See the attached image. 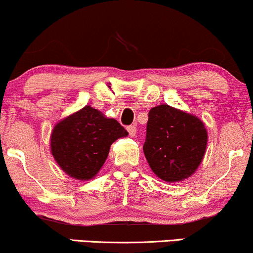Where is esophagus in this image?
<instances>
[{
	"mask_svg": "<svg viewBox=\"0 0 253 253\" xmlns=\"http://www.w3.org/2000/svg\"><path fill=\"white\" fill-rule=\"evenodd\" d=\"M127 132H128V134H129V136H135V134H136V127L134 126V125H130V126H128L127 127Z\"/></svg>",
	"mask_w": 253,
	"mask_h": 253,
	"instance_id": "esophagus-1",
	"label": "esophagus"
}]
</instances>
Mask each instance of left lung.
I'll use <instances>...</instances> for the list:
<instances>
[{
    "instance_id": "obj_1",
    "label": "left lung",
    "mask_w": 253,
    "mask_h": 253,
    "mask_svg": "<svg viewBox=\"0 0 253 253\" xmlns=\"http://www.w3.org/2000/svg\"><path fill=\"white\" fill-rule=\"evenodd\" d=\"M208 132L197 117L160 105L148 113L144 153L163 180L176 182L192 175L202 163Z\"/></svg>"
}]
</instances>
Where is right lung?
<instances>
[{
	"label": "right lung",
	"instance_id": "add662e5",
	"mask_svg": "<svg viewBox=\"0 0 253 253\" xmlns=\"http://www.w3.org/2000/svg\"><path fill=\"white\" fill-rule=\"evenodd\" d=\"M127 130L115 119L86 106L63 119L51 133V153L67 174L79 180L92 179L107 159L115 140Z\"/></svg>",
	"mask_w": 253,
	"mask_h": 253
}]
</instances>
